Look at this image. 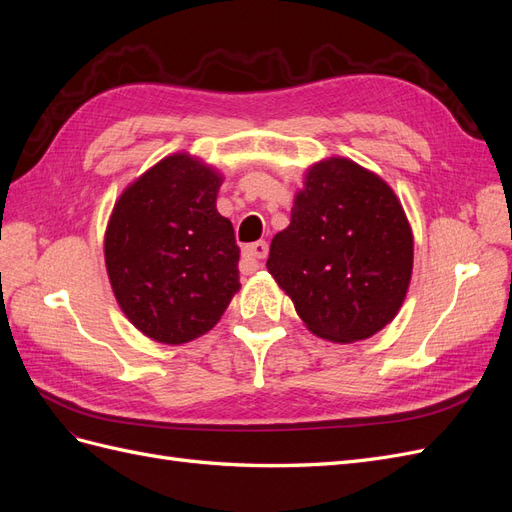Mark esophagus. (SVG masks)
Returning <instances> with one entry per match:
<instances>
[{
    "instance_id": "1",
    "label": "esophagus",
    "mask_w": 512,
    "mask_h": 512,
    "mask_svg": "<svg viewBox=\"0 0 512 512\" xmlns=\"http://www.w3.org/2000/svg\"><path fill=\"white\" fill-rule=\"evenodd\" d=\"M269 254L267 241H256L243 247V271H254L258 267V260H262Z\"/></svg>"
}]
</instances>
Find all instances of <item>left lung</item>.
Here are the masks:
<instances>
[{"label":"left lung","instance_id":"obj_1","mask_svg":"<svg viewBox=\"0 0 512 512\" xmlns=\"http://www.w3.org/2000/svg\"><path fill=\"white\" fill-rule=\"evenodd\" d=\"M412 262V228L391 185L335 156L307 168L267 269L309 331L352 344L397 316Z\"/></svg>","mask_w":512,"mask_h":512}]
</instances>
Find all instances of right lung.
<instances>
[{
	"instance_id": "right-lung-1",
	"label": "right lung",
	"mask_w": 512,
	"mask_h": 512,
	"mask_svg": "<svg viewBox=\"0 0 512 512\" xmlns=\"http://www.w3.org/2000/svg\"><path fill=\"white\" fill-rule=\"evenodd\" d=\"M224 177L173 153L121 192L104 262L121 312L153 342L179 346L220 322L239 284V247L215 200Z\"/></svg>"
}]
</instances>
